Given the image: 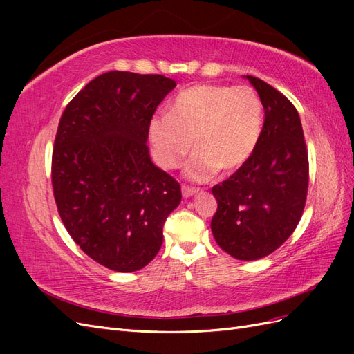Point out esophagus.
I'll return each mask as SVG.
<instances>
[{"label":"esophagus","instance_id":"esophagus-1","mask_svg":"<svg viewBox=\"0 0 354 354\" xmlns=\"http://www.w3.org/2000/svg\"><path fill=\"white\" fill-rule=\"evenodd\" d=\"M181 194H183V198H192V196H195L196 194H198V190L196 189H194V187H189V186H183L181 187Z\"/></svg>","mask_w":354,"mask_h":354}]
</instances>
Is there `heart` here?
Listing matches in <instances>:
<instances>
[{"label": "heart", "instance_id": "b5f03b06", "mask_svg": "<svg viewBox=\"0 0 354 354\" xmlns=\"http://www.w3.org/2000/svg\"><path fill=\"white\" fill-rule=\"evenodd\" d=\"M263 103L248 85L199 84L177 94L169 113L155 115L149 122L156 162L176 168L192 149L196 152L185 165L192 181H208L221 169L241 168L254 153L263 130Z\"/></svg>", "mask_w": 354, "mask_h": 354}]
</instances>
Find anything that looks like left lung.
Instances as JSON below:
<instances>
[{
  "label": "left lung",
  "instance_id": "8db88e82",
  "mask_svg": "<svg viewBox=\"0 0 354 354\" xmlns=\"http://www.w3.org/2000/svg\"><path fill=\"white\" fill-rule=\"evenodd\" d=\"M243 78L260 95L264 124L246 164L212 187L218 207L211 230L223 251L252 261L276 251L295 230L306 205L308 156L294 104L263 80Z\"/></svg>",
  "mask_w": 354,
  "mask_h": 354
}]
</instances>
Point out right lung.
Listing matches in <instances>:
<instances>
[{
    "mask_svg": "<svg viewBox=\"0 0 354 354\" xmlns=\"http://www.w3.org/2000/svg\"><path fill=\"white\" fill-rule=\"evenodd\" d=\"M176 81L111 71L63 112L51 181L66 230L90 259L130 273L151 263L181 201L177 181L149 155V122Z\"/></svg>",
    "mask_w": 354,
    "mask_h": 354,
    "instance_id": "obj_1",
    "label": "right lung"
}]
</instances>
